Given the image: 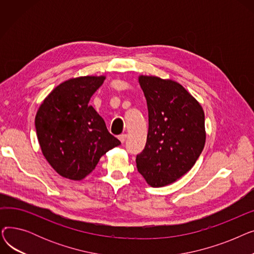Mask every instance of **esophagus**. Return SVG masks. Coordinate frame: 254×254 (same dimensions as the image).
Segmentation results:
<instances>
[{
	"label": "esophagus",
	"mask_w": 254,
	"mask_h": 254,
	"mask_svg": "<svg viewBox=\"0 0 254 254\" xmlns=\"http://www.w3.org/2000/svg\"><path fill=\"white\" fill-rule=\"evenodd\" d=\"M118 139L120 140V142H122V143H125V141H126V139H127V135H126V134L119 135V136H118Z\"/></svg>",
	"instance_id": "34e87169"
}]
</instances>
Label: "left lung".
I'll list each match as a JSON object with an SVG mask.
<instances>
[{"mask_svg": "<svg viewBox=\"0 0 254 254\" xmlns=\"http://www.w3.org/2000/svg\"><path fill=\"white\" fill-rule=\"evenodd\" d=\"M148 107V135L136 163L153 188L171 184L188 173L206 140L202 106L181 84L154 76H140Z\"/></svg>", "mask_w": 254, "mask_h": 254, "instance_id": "left-lung-1", "label": "left lung"}]
</instances>
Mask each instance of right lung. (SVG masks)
Returning a JSON list of instances; mask_svg holds the SVG:
<instances>
[{"label": "right lung", "mask_w": 254, "mask_h": 254, "mask_svg": "<svg viewBox=\"0 0 254 254\" xmlns=\"http://www.w3.org/2000/svg\"><path fill=\"white\" fill-rule=\"evenodd\" d=\"M104 80V76L66 80L49 93L37 112L40 147L50 166L64 178L83 179L102 155L120 145L88 105Z\"/></svg>", "instance_id": "add662e5"}]
</instances>
